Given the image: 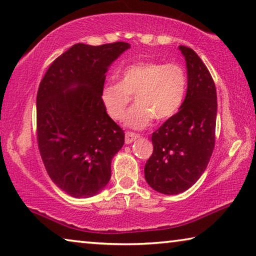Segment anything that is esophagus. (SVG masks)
<instances>
[{"label":"esophagus","mask_w":256,"mask_h":256,"mask_svg":"<svg viewBox=\"0 0 256 256\" xmlns=\"http://www.w3.org/2000/svg\"><path fill=\"white\" fill-rule=\"evenodd\" d=\"M124 137H126V138H124L126 144H130V143H132V142L137 138V137H138V135H137V134H135V132H126Z\"/></svg>","instance_id":"1"}]
</instances>
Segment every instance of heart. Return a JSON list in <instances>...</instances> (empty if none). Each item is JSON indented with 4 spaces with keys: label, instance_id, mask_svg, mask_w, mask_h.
Here are the masks:
<instances>
[{
    "label": "heart",
    "instance_id": "obj_1",
    "mask_svg": "<svg viewBox=\"0 0 256 256\" xmlns=\"http://www.w3.org/2000/svg\"><path fill=\"white\" fill-rule=\"evenodd\" d=\"M188 88L186 70L178 62H138L124 68L120 82H108L100 90V100L113 120L124 119L135 96L136 104L126 116L134 129L148 127L153 119L166 120L178 111Z\"/></svg>",
    "mask_w": 256,
    "mask_h": 256
}]
</instances>
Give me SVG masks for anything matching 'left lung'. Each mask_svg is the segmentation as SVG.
Wrapping results in <instances>:
<instances>
[{"mask_svg": "<svg viewBox=\"0 0 256 256\" xmlns=\"http://www.w3.org/2000/svg\"><path fill=\"white\" fill-rule=\"evenodd\" d=\"M178 48L188 68L186 100L152 134L153 153L144 167L148 186L164 194H178L194 186L215 146L218 97L213 78L194 50Z\"/></svg>", "mask_w": 256, "mask_h": 256, "instance_id": "1", "label": "left lung"}]
</instances>
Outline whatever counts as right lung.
<instances>
[{
    "instance_id": "right-lung-1",
    "label": "right lung",
    "mask_w": 256,
    "mask_h": 256,
    "mask_svg": "<svg viewBox=\"0 0 256 256\" xmlns=\"http://www.w3.org/2000/svg\"><path fill=\"white\" fill-rule=\"evenodd\" d=\"M127 42L76 43L56 58L36 96V138L46 172L74 198L97 194L111 178V161L124 132L100 100L105 73Z\"/></svg>"
}]
</instances>
